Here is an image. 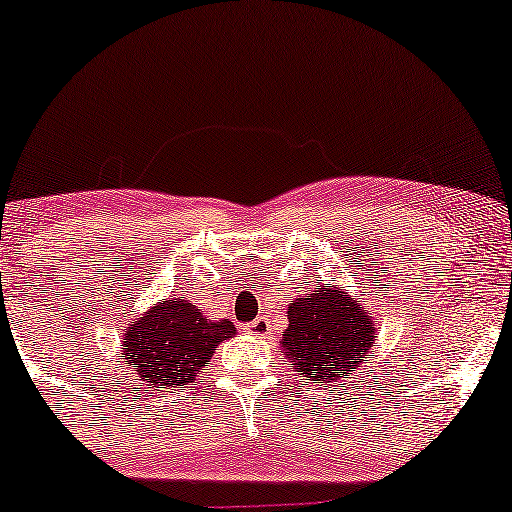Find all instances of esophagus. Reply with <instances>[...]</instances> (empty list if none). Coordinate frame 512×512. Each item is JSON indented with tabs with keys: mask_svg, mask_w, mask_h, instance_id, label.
<instances>
[{
	"mask_svg": "<svg viewBox=\"0 0 512 512\" xmlns=\"http://www.w3.org/2000/svg\"><path fill=\"white\" fill-rule=\"evenodd\" d=\"M247 331H249V334L258 336V338L268 336V334H270V322H268V317H256L254 322L247 324Z\"/></svg>",
	"mask_w": 512,
	"mask_h": 512,
	"instance_id": "1",
	"label": "esophagus"
}]
</instances>
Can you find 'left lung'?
I'll use <instances>...</instances> for the list:
<instances>
[{
    "mask_svg": "<svg viewBox=\"0 0 512 512\" xmlns=\"http://www.w3.org/2000/svg\"><path fill=\"white\" fill-rule=\"evenodd\" d=\"M289 327L282 331V350L298 364L305 381L331 383L348 378L376 341L367 310L338 287L289 303Z\"/></svg>",
    "mask_w": 512,
    "mask_h": 512,
    "instance_id": "1",
    "label": "left lung"
}]
</instances>
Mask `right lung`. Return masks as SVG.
Wrapping results in <instances>:
<instances>
[{
    "label": "right lung",
    "mask_w": 512,
    "mask_h": 512,
    "mask_svg": "<svg viewBox=\"0 0 512 512\" xmlns=\"http://www.w3.org/2000/svg\"><path fill=\"white\" fill-rule=\"evenodd\" d=\"M235 336L230 320H207L183 296L164 298L126 327L122 360L152 388L190 386L216 345Z\"/></svg>",
    "instance_id": "1"
}]
</instances>
